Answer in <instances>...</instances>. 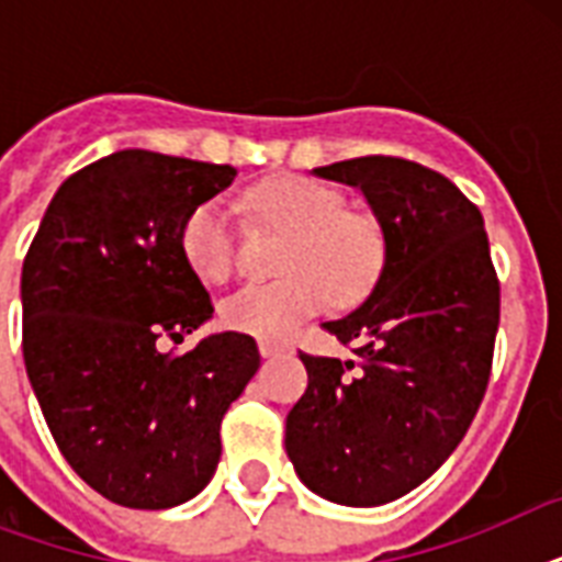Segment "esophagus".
Wrapping results in <instances>:
<instances>
[{"label":"esophagus","instance_id":"esophagus-1","mask_svg":"<svg viewBox=\"0 0 562 562\" xmlns=\"http://www.w3.org/2000/svg\"><path fill=\"white\" fill-rule=\"evenodd\" d=\"M259 352H262V359H277L285 352V347L277 341H259Z\"/></svg>","mask_w":562,"mask_h":562}]
</instances>
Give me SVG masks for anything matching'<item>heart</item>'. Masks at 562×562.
Returning <instances> with one entry per match:
<instances>
[{"instance_id": "obj_1", "label": "heart", "mask_w": 562, "mask_h": 562, "mask_svg": "<svg viewBox=\"0 0 562 562\" xmlns=\"http://www.w3.org/2000/svg\"><path fill=\"white\" fill-rule=\"evenodd\" d=\"M250 203L265 218L291 229L277 282H254L224 303L229 329L254 338H285L297 321L341 300L359 297L382 262L373 221L344 210L341 194L303 175H273L256 183ZM180 250L194 277L227 282L236 268V229L221 201L198 203L180 229Z\"/></svg>"}]
</instances>
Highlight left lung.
Here are the masks:
<instances>
[{
    "mask_svg": "<svg viewBox=\"0 0 562 562\" xmlns=\"http://www.w3.org/2000/svg\"><path fill=\"white\" fill-rule=\"evenodd\" d=\"M315 175L364 192L384 265L359 308L324 324L359 361L300 352L308 387L285 417V452L317 496L375 507L419 487L467 435L502 294L479 206L440 171L373 154Z\"/></svg>",
    "mask_w": 562,
    "mask_h": 562,
    "instance_id": "left-lung-1",
    "label": "left lung"
}]
</instances>
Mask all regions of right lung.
I'll return each mask as SVG.
<instances>
[{
  "instance_id": "right-lung-1",
  "label": "right lung",
  "mask_w": 562,
  "mask_h": 562,
  "mask_svg": "<svg viewBox=\"0 0 562 562\" xmlns=\"http://www.w3.org/2000/svg\"><path fill=\"white\" fill-rule=\"evenodd\" d=\"M233 166L127 148L66 178L22 262V359L66 463L110 502L162 510L198 496L221 419L259 370L245 333L180 344L212 300L180 250Z\"/></svg>"
}]
</instances>
